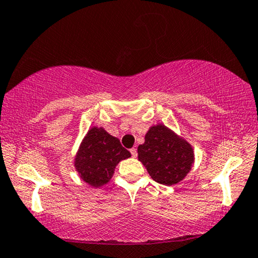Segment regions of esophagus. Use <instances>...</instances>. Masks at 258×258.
<instances>
[{
    "label": "esophagus",
    "instance_id": "1",
    "mask_svg": "<svg viewBox=\"0 0 258 258\" xmlns=\"http://www.w3.org/2000/svg\"><path fill=\"white\" fill-rule=\"evenodd\" d=\"M130 152H131V154H132V157L133 158H137V155H138V152H137V148H131L130 150Z\"/></svg>",
    "mask_w": 258,
    "mask_h": 258
}]
</instances>
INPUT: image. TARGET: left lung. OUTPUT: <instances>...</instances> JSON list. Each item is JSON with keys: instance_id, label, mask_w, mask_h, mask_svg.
I'll return each mask as SVG.
<instances>
[{"instance_id": "left-lung-1", "label": "left lung", "mask_w": 258, "mask_h": 258, "mask_svg": "<svg viewBox=\"0 0 258 258\" xmlns=\"http://www.w3.org/2000/svg\"><path fill=\"white\" fill-rule=\"evenodd\" d=\"M138 159L154 181L173 186L190 172L194 152L186 140L165 125L158 124L148 130L145 143L138 147Z\"/></svg>"}]
</instances>
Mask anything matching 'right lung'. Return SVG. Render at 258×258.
<instances>
[{"mask_svg":"<svg viewBox=\"0 0 258 258\" xmlns=\"http://www.w3.org/2000/svg\"><path fill=\"white\" fill-rule=\"evenodd\" d=\"M130 157L131 153L121 146L118 138L112 137L103 127L94 126L79 146L75 167L86 183L100 187L111 180L115 166Z\"/></svg>","mask_w":258,"mask_h":258,"instance_id":"add662e5","label":"right lung"}]
</instances>
